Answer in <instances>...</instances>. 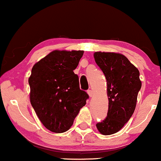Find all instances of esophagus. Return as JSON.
Masks as SVG:
<instances>
[{
    "label": "esophagus",
    "instance_id": "34e87169",
    "mask_svg": "<svg viewBox=\"0 0 161 161\" xmlns=\"http://www.w3.org/2000/svg\"><path fill=\"white\" fill-rule=\"evenodd\" d=\"M87 93H88V95H89V97H93V95H94V92H93V91H92V90H88V91H87Z\"/></svg>",
    "mask_w": 161,
    "mask_h": 161
}]
</instances>
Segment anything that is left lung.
I'll return each instance as SVG.
<instances>
[{"label": "left lung", "mask_w": 161, "mask_h": 161, "mask_svg": "<svg viewBox=\"0 0 161 161\" xmlns=\"http://www.w3.org/2000/svg\"><path fill=\"white\" fill-rule=\"evenodd\" d=\"M95 60L106 77L108 111L104 120L96 124L101 134L119 132L133 114L142 87L139 71L121 53L95 52Z\"/></svg>", "instance_id": "obj_1"}]
</instances>
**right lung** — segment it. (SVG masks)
<instances>
[{"label": "right lung", "mask_w": 161, "mask_h": 161, "mask_svg": "<svg viewBox=\"0 0 161 161\" xmlns=\"http://www.w3.org/2000/svg\"><path fill=\"white\" fill-rule=\"evenodd\" d=\"M83 53L56 50L32 69L31 104L42 124L53 132L67 131L89 97L79 88V77L73 72Z\"/></svg>", "instance_id": "obj_1"}]
</instances>
